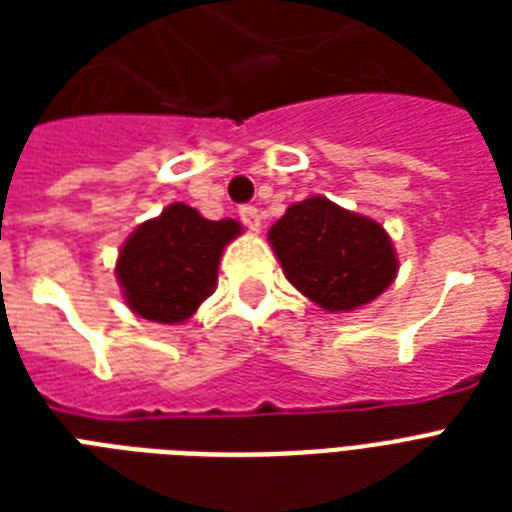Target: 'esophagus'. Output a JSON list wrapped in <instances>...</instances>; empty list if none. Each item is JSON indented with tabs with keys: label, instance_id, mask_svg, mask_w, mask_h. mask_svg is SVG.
<instances>
[{
	"label": "esophagus",
	"instance_id": "esophagus-1",
	"mask_svg": "<svg viewBox=\"0 0 512 512\" xmlns=\"http://www.w3.org/2000/svg\"><path fill=\"white\" fill-rule=\"evenodd\" d=\"M239 217H241V223L247 225L249 231H260V225H263V215H260V209L252 207V204H244V207H239Z\"/></svg>",
	"mask_w": 512,
	"mask_h": 512
}]
</instances>
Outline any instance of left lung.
I'll list each match as a JSON object with an SVG mask.
<instances>
[{
	"label": "left lung",
	"mask_w": 512,
	"mask_h": 512,
	"mask_svg": "<svg viewBox=\"0 0 512 512\" xmlns=\"http://www.w3.org/2000/svg\"><path fill=\"white\" fill-rule=\"evenodd\" d=\"M268 241L289 284L324 311H356L396 279L398 260L385 228L324 196L292 204L271 225Z\"/></svg>",
	"instance_id": "1"
}]
</instances>
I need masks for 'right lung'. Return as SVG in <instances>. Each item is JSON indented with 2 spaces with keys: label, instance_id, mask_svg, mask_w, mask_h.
<instances>
[{
  "label": "right lung",
  "instance_id": "right-lung-1",
  "mask_svg": "<svg viewBox=\"0 0 512 512\" xmlns=\"http://www.w3.org/2000/svg\"><path fill=\"white\" fill-rule=\"evenodd\" d=\"M241 233L236 220H207L188 204H170L138 225L116 260L124 300L140 319L180 324L215 292L225 244Z\"/></svg>",
  "mask_w": 512,
  "mask_h": 512
}]
</instances>
